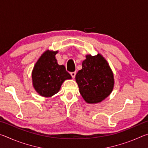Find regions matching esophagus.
<instances>
[{
	"label": "esophagus",
	"mask_w": 148,
	"mask_h": 148,
	"mask_svg": "<svg viewBox=\"0 0 148 148\" xmlns=\"http://www.w3.org/2000/svg\"><path fill=\"white\" fill-rule=\"evenodd\" d=\"M76 72H71V75L72 77V78H74L75 76H76Z\"/></svg>",
	"instance_id": "34e87169"
}]
</instances>
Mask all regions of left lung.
<instances>
[{"mask_svg":"<svg viewBox=\"0 0 148 148\" xmlns=\"http://www.w3.org/2000/svg\"><path fill=\"white\" fill-rule=\"evenodd\" d=\"M79 92L89 104L101 102L111 93L114 86V74L102 55H87L82 69L76 75Z\"/></svg>","mask_w":148,"mask_h":148,"instance_id":"1","label":"left lung"}]
</instances>
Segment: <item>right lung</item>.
<instances>
[{"label":"right lung","instance_id":"obj_1","mask_svg":"<svg viewBox=\"0 0 148 148\" xmlns=\"http://www.w3.org/2000/svg\"><path fill=\"white\" fill-rule=\"evenodd\" d=\"M58 51L47 50L35 64L32 72V85L38 93L51 97L57 93L64 80L72 78L64 65H59L56 59Z\"/></svg>","mask_w":148,"mask_h":148}]
</instances>
